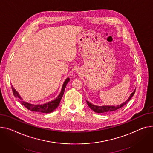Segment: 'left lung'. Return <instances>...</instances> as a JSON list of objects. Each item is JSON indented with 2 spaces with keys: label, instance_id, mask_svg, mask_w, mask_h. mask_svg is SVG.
I'll use <instances>...</instances> for the list:
<instances>
[{
  "label": "left lung",
  "instance_id": "left-lung-1",
  "mask_svg": "<svg viewBox=\"0 0 153 153\" xmlns=\"http://www.w3.org/2000/svg\"><path fill=\"white\" fill-rule=\"evenodd\" d=\"M135 92V90L132 92V94L130 95V97L128 98V99L124 103H123V104H121L120 105H117V106H96V105H94L92 104H91L88 101H87V103L88 105V106L92 109L94 111H95V113H108V112H111V111H116L117 109H119V108H121L122 107H123L124 105H126L128 101H130V100L131 98V97L134 96V94Z\"/></svg>",
  "mask_w": 153,
  "mask_h": 153
}]
</instances>
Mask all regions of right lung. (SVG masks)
Masks as SVG:
<instances>
[{"label":"right lung","mask_w":153,"mask_h":153,"mask_svg":"<svg viewBox=\"0 0 153 153\" xmlns=\"http://www.w3.org/2000/svg\"><path fill=\"white\" fill-rule=\"evenodd\" d=\"M69 81V78H67L66 80L65 81V82L63 85L62 91H61V93L57 97V98L52 101H50V102L43 104V105H33V104H30L28 103L25 102V101L22 100V98L21 97L19 96L18 93L16 91V90L12 86V89L13 91V94L14 96L18 98L19 101L25 107H26L27 109L30 110V111H35V112H39V113H52L53 111H54L59 105L60 101L62 100V98L65 92V88L67 85L68 82Z\"/></svg>","instance_id":"right-lung-1"}]
</instances>
